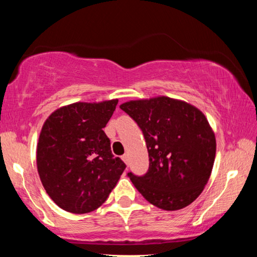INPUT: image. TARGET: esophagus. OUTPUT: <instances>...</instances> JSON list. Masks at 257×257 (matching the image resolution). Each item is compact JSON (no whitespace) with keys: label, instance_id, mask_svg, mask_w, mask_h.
<instances>
[{"label":"esophagus","instance_id":"esophagus-1","mask_svg":"<svg viewBox=\"0 0 257 257\" xmlns=\"http://www.w3.org/2000/svg\"><path fill=\"white\" fill-rule=\"evenodd\" d=\"M122 160L124 161V163H125V164L129 165V159H128V155H127V154L122 155Z\"/></svg>","mask_w":257,"mask_h":257}]
</instances>
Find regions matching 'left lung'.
I'll use <instances>...</instances> for the list:
<instances>
[{
	"label": "left lung",
	"instance_id": "1",
	"mask_svg": "<svg viewBox=\"0 0 257 257\" xmlns=\"http://www.w3.org/2000/svg\"><path fill=\"white\" fill-rule=\"evenodd\" d=\"M144 135L149 170L128 177L146 201L165 211L188 206L202 193L215 159V136L205 115L170 97L120 105Z\"/></svg>",
	"mask_w": 257,
	"mask_h": 257
}]
</instances>
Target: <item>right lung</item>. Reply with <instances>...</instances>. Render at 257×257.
Instances as JSON below:
<instances>
[{"instance_id": "obj_1", "label": "right lung", "mask_w": 257, "mask_h": 257, "mask_svg": "<svg viewBox=\"0 0 257 257\" xmlns=\"http://www.w3.org/2000/svg\"><path fill=\"white\" fill-rule=\"evenodd\" d=\"M118 99L73 103L47 118L38 139L37 170L43 186L62 210H96L114 188L125 164L114 158L103 128Z\"/></svg>"}]
</instances>
